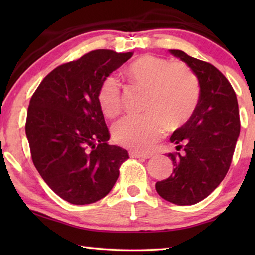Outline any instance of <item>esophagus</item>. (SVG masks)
Wrapping results in <instances>:
<instances>
[{
    "instance_id": "1",
    "label": "esophagus",
    "mask_w": 255,
    "mask_h": 255,
    "mask_svg": "<svg viewBox=\"0 0 255 255\" xmlns=\"http://www.w3.org/2000/svg\"><path fill=\"white\" fill-rule=\"evenodd\" d=\"M129 155L130 157H135V158H150L152 155L150 154H144V153H139V152H129Z\"/></svg>"
}]
</instances>
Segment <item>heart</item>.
<instances>
[{"label": "heart", "mask_w": 255, "mask_h": 255, "mask_svg": "<svg viewBox=\"0 0 255 255\" xmlns=\"http://www.w3.org/2000/svg\"><path fill=\"white\" fill-rule=\"evenodd\" d=\"M127 75L133 83L148 89L144 115H127L112 126L119 145L147 152L161 138L166 123L176 127L188 122L199 101V81L183 63H171L155 55H145L130 64ZM98 101L107 117L122 110V86L115 75L107 76L99 88Z\"/></svg>", "instance_id": "obj_1"}]
</instances>
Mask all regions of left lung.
I'll list each match as a JSON object with an SVG mask.
<instances>
[{"label":"left lung","instance_id":"1","mask_svg":"<svg viewBox=\"0 0 255 255\" xmlns=\"http://www.w3.org/2000/svg\"><path fill=\"white\" fill-rule=\"evenodd\" d=\"M170 53L195 72L200 96L193 115L170 138L178 145L176 149L183 147L182 154L167 155L173 162V173L155 188L172 204L195 205L218 187L230 169L240 136L239 103L231 83L214 65L182 50Z\"/></svg>","mask_w":255,"mask_h":255}]
</instances>
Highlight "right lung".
I'll use <instances>...</instances> for the list:
<instances>
[{"label":"right lung","mask_w":255,"mask_h":255,"mask_svg":"<svg viewBox=\"0 0 255 255\" xmlns=\"http://www.w3.org/2000/svg\"><path fill=\"white\" fill-rule=\"evenodd\" d=\"M132 53L98 49L47 75L30 100L25 135L32 162L47 185L73 205L106 197L128 152L109 145L98 101L102 81Z\"/></svg>","instance_id":"add662e5"}]
</instances>
